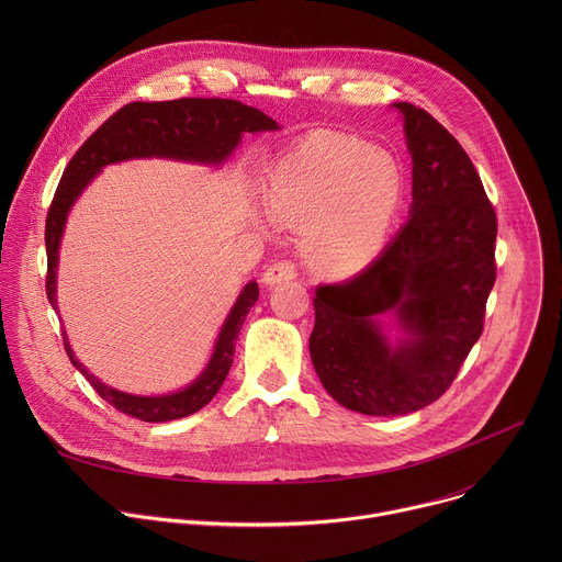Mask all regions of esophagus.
<instances>
[{"mask_svg": "<svg viewBox=\"0 0 562 562\" xmlns=\"http://www.w3.org/2000/svg\"><path fill=\"white\" fill-rule=\"evenodd\" d=\"M297 276V269L293 262L289 260H280L276 265H271L265 273H262V282L265 284H278V282H284V280H293Z\"/></svg>", "mask_w": 562, "mask_h": 562, "instance_id": "1", "label": "esophagus"}]
</instances>
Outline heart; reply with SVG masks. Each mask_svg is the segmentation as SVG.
I'll return each mask as SVG.
<instances>
[{
    "label": "heart",
    "mask_w": 562,
    "mask_h": 562,
    "mask_svg": "<svg viewBox=\"0 0 562 562\" xmlns=\"http://www.w3.org/2000/svg\"><path fill=\"white\" fill-rule=\"evenodd\" d=\"M271 222L302 226V256L325 278L362 271L384 247L403 204L395 159L347 135H311L269 169Z\"/></svg>",
    "instance_id": "1"
}]
</instances>
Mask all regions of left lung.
Instances as JSON below:
<instances>
[{"label": "left lung", "instance_id": "obj_1", "mask_svg": "<svg viewBox=\"0 0 562 562\" xmlns=\"http://www.w3.org/2000/svg\"><path fill=\"white\" fill-rule=\"evenodd\" d=\"M412 153V215L351 280L315 289L308 351L334 400L367 416L418 412L451 386L496 282V211L458 139L425 109L393 104ZM407 339L393 348L376 319Z\"/></svg>", "mask_w": 562, "mask_h": 562}]
</instances>
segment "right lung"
Segmentation results:
<instances>
[{"label":"right lung","mask_w":562,"mask_h":562,"mask_svg":"<svg viewBox=\"0 0 562 562\" xmlns=\"http://www.w3.org/2000/svg\"><path fill=\"white\" fill-rule=\"evenodd\" d=\"M278 122L262 111L247 106L237 100L220 98H182L171 102H131L113 113L82 146L70 157V162L57 184L55 198L46 215V295L53 308L55 300V276L59 243L66 224V215L72 202L87 189V184L106 165L122 162L133 157H173L187 162L222 165L235 150L239 137L245 133L276 131ZM258 282H249L235 300L228 317L224 319L217 336L213 356L200 378L187 389L169 395H131L100 382L87 367L79 362L64 334V349L72 367L79 369L91 386L113 405L117 412L144 420L167 423L191 416L209 405L220 391L228 369L233 364L237 334L243 329L247 313L258 302Z\"/></svg>","instance_id":"add662e5"}]
</instances>
